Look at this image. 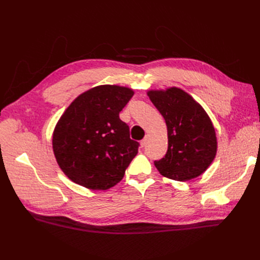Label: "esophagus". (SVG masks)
I'll return each mask as SVG.
<instances>
[{
    "label": "esophagus",
    "instance_id": "esophagus-1",
    "mask_svg": "<svg viewBox=\"0 0 260 260\" xmlns=\"http://www.w3.org/2000/svg\"><path fill=\"white\" fill-rule=\"evenodd\" d=\"M147 142H148V135H146L144 139H143L142 141H141V145L142 146H145L146 144H147Z\"/></svg>",
    "mask_w": 260,
    "mask_h": 260
}]
</instances>
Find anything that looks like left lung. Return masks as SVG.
<instances>
[{
	"label": "left lung",
	"mask_w": 260,
	"mask_h": 260,
	"mask_svg": "<svg viewBox=\"0 0 260 260\" xmlns=\"http://www.w3.org/2000/svg\"><path fill=\"white\" fill-rule=\"evenodd\" d=\"M147 96L168 127V152L162 159L154 162L158 172L182 182L206 172L217 154L218 142L204 108L178 87L147 90Z\"/></svg>",
	"instance_id": "left-lung-1"
}]
</instances>
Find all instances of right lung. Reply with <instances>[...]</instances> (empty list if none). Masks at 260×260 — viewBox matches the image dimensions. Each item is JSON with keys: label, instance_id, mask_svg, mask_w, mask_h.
<instances>
[{"label": "right lung", "instance_id": "1", "mask_svg": "<svg viewBox=\"0 0 260 260\" xmlns=\"http://www.w3.org/2000/svg\"><path fill=\"white\" fill-rule=\"evenodd\" d=\"M132 88L101 85L84 91L54 127L52 148L59 168L87 189L108 190L124 178L137 152L129 128L119 119L133 97Z\"/></svg>", "mask_w": 260, "mask_h": 260}]
</instances>
